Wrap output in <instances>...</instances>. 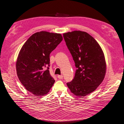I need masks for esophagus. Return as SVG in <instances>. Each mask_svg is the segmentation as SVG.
Returning <instances> with one entry per match:
<instances>
[{
	"instance_id": "esophagus-1",
	"label": "esophagus",
	"mask_w": 124,
	"mask_h": 124,
	"mask_svg": "<svg viewBox=\"0 0 124 124\" xmlns=\"http://www.w3.org/2000/svg\"><path fill=\"white\" fill-rule=\"evenodd\" d=\"M63 76L62 75H58V76H57V78L58 79H62L63 78Z\"/></svg>"
}]
</instances>
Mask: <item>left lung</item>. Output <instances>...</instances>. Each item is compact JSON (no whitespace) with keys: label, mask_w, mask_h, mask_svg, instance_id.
Listing matches in <instances>:
<instances>
[{"label":"left lung","mask_w":124,"mask_h":124,"mask_svg":"<svg viewBox=\"0 0 124 124\" xmlns=\"http://www.w3.org/2000/svg\"><path fill=\"white\" fill-rule=\"evenodd\" d=\"M66 45L77 68L75 76L67 85L78 97H84L95 91L106 72V63L101 47L89 34L80 31L64 33Z\"/></svg>","instance_id":"left-lung-1"}]
</instances>
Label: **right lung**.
I'll use <instances>...</instances> for the list:
<instances>
[{
	"mask_svg": "<svg viewBox=\"0 0 124 124\" xmlns=\"http://www.w3.org/2000/svg\"><path fill=\"white\" fill-rule=\"evenodd\" d=\"M62 40L61 34L41 31L33 34L22 46L16 62L17 74L34 95H46L53 86L55 80L49 70L50 54Z\"/></svg>",
	"mask_w": 124,
	"mask_h": 124,
	"instance_id": "right-lung-1",
	"label": "right lung"
}]
</instances>
